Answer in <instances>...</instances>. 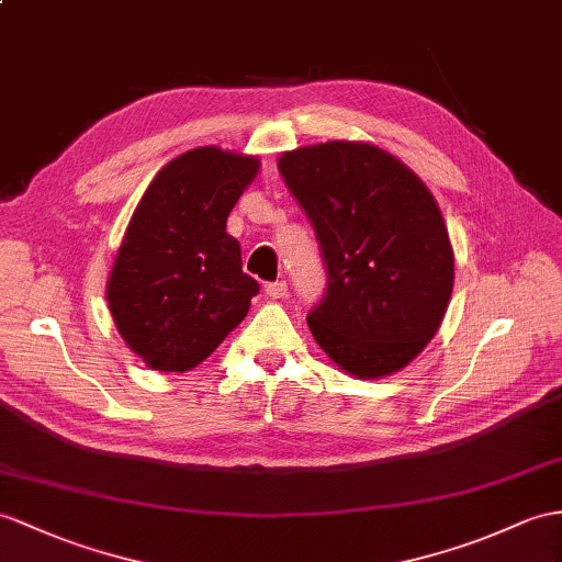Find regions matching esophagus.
Masks as SVG:
<instances>
[{"label":"esophagus","mask_w":562,"mask_h":562,"mask_svg":"<svg viewBox=\"0 0 562 562\" xmlns=\"http://www.w3.org/2000/svg\"><path fill=\"white\" fill-rule=\"evenodd\" d=\"M285 293H289V283L285 281H273V283L265 285V295L271 300H281V297H285Z\"/></svg>","instance_id":"34e87169"}]
</instances>
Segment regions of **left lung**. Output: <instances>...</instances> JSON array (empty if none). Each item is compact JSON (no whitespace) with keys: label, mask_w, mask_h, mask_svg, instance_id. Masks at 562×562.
<instances>
[{"label":"left lung","mask_w":562,"mask_h":562,"mask_svg":"<svg viewBox=\"0 0 562 562\" xmlns=\"http://www.w3.org/2000/svg\"><path fill=\"white\" fill-rule=\"evenodd\" d=\"M317 231L326 295L307 317L340 372L384 379L427 348L446 317L456 255L439 202L384 147L328 140L279 157Z\"/></svg>","instance_id":"obj_1"}]
</instances>
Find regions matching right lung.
Masks as SVG:
<instances>
[{
	"label": "right lung",
	"mask_w": 562,
	"mask_h": 562,
	"mask_svg": "<svg viewBox=\"0 0 562 562\" xmlns=\"http://www.w3.org/2000/svg\"><path fill=\"white\" fill-rule=\"evenodd\" d=\"M259 157L216 145L161 167L135 207L106 279L116 331L157 372H188L234 331L259 285L226 218Z\"/></svg>",
	"instance_id": "1"
}]
</instances>
